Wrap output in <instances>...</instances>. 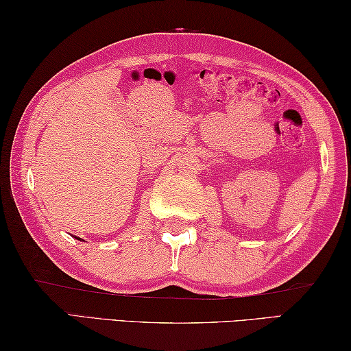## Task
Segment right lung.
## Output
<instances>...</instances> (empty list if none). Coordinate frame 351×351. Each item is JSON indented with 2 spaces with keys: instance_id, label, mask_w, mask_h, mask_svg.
<instances>
[{
  "instance_id": "1",
  "label": "right lung",
  "mask_w": 351,
  "mask_h": 351,
  "mask_svg": "<svg viewBox=\"0 0 351 351\" xmlns=\"http://www.w3.org/2000/svg\"><path fill=\"white\" fill-rule=\"evenodd\" d=\"M75 239H77V240H82V239H79V237H75ZM82 241H83V240H82Z\"/></svg>"
}]
</instances>
